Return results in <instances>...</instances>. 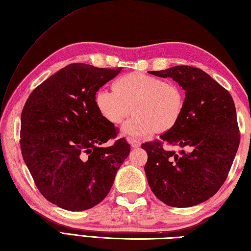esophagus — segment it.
Here are the masks:
<instances>
[{
    "label": "esophagus",
    "mask_w": 251,
    "mask_h": 251,
    "mask_svg": "<svg viewBox=\"0 0 251 251\" xmlns=\"http://www.w3.org/2000/svg\"><path fill=\"white\" fill-rule=\"evenodd\" d=\"M129 143L131 144V146L133 149H136V148H140L141 146V142H140V140H138V139H130L129 140Z\"/></svg>",
    "instance_id": "esophagus-1"
}]
</instances>
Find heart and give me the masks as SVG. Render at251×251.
I'll return each instance as SVG.
<instances>
[{
    "label": "heart",
    "mask_w": 251,
    "mask_h": 251,
    "mask_svg": "<svg viewBox=\"0 0 251 251\" xmlns=\"http://www.w3.org/2000/svg\"><path fill=\"white\" fill-rule=\"evenodd\" d=\"M112 89L97 92L95 106L99 115L112 125H120L133 108L136 115L122 127L127 136L143 138L156 131L166 132L181 118L184 94L176 84L133 72L118 78Z\"/></svg>",
    "instance_id": "1"
}]
</instances>
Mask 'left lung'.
Segmentation results:
<instances>
[{
  "instance_id": "left-lung-1",
  "label": "left lung",
  "mask_w": 251,
  "mask_h": 251,
  "mask_svg": "<svg viewBox=\"0 0 251 251\" xmlns=\"http://www.w3.org/2000/svg\"><path fill=\"white\" fill-rule=\"evenodd\" d=\"M172 77L186 94L181 118L159 141L142 144L148 153L145 174L150 188L165 204L193 206L209 200L227 178L239 146V129L233 98L202 70L177 65L150 71ZM164 143L188 148L179 153Z\"/></svg>"
}]
</instances>
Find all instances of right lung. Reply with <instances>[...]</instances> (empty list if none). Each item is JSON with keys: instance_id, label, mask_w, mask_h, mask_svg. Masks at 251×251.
<instances>
[{"instance_id": "obj_1", "label": "right lung", "mask_w": 251, "mask_h": 251, "mask_svg": "<svg viewBox=\"0 0 251 251\" xmlns=\"http://www.w3.org/2000/svg\"><path fill=\"white\" fill-rule=\"evenodd\" d=\"M120 71L69 64L35 88L24 106V162L41 195L64 210L101 202L129 156L125 139L103 146L118 132L95 106L98 89Z\"/></svg>"}]
</instances>
